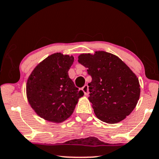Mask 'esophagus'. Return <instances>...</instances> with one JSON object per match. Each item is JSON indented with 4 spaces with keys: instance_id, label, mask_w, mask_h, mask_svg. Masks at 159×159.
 I'll use <instances>...</instances> for the list:
<instances>
[{
    "instance_id": "1",
    "label": "esophagus",
    "mask_w": 159,
    "mask_h": 159,
    "mask_svg": "<svg viewBox=\"0 0 159 159\" xmlns=\"http://www.w3.org/2000/svg\"><path fill=\"white\" fill-rule=\"evenodd\" d=\"M82 91L84 92V93L85 95H88L89 94V89H88V85H84L82 87Z\"/></svg>"
}]
</instances>
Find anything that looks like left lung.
I'll return each mask as SVG.
<instances>
[{
	"instance_id": "left-lung-1",
	"label": "left lung",
	"mask_w": 159,
	"mask_h": 159,
	"mask_svg": "<svg viewBox=\"0 0 159 159\" xmlns=\"http://www.w3.org/2000/svg\"><path fill=\"white\" fill-rule=\"evenodd\" d=\"M78 61L88 68L92 77L88 84L94 112L106 123H117L133 111L140 96L136 74L119 57L99 51L81 53Z\"/></svg>"
}]
</instances>
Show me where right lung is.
Masks as SVG:
<instances>
[{
  "instance_id": "1",
  "label": "right lung",
  "mask_w": 159,
  "mask_h": 159,
  "mask_svg": "<svg viewBox=\"0 0 159 159\" xmlns=\"http://www.w3.org/2000/svg\"><path fill=\"white\" fill-rule=\"evenodd\" d=\"M73 56L56 53L36 66L26 83L28 101L38 116L49 122H64L73 113L84 92L75 87L68 71Z\"/></svg>"
}]
</instances>
